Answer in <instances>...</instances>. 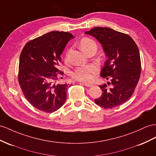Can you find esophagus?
<instances>
[{"instance_id": "1", "label": "esophagus", "mask_w": 156, "mask_h": 156, "mask_svg": "<svg viewBox=\"0 0 156 156\" xmlns=\"http://www.w3.org/2000/svg\"><path fill=\"white\" fill-rule=\"evenodd\" d=\"M80 85H84L87 87H91L93 85L92 84H90V83H86V82H80Z\"/></svg>"}]
</instances>
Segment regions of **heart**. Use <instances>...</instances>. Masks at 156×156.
Returning a JSON list of instances; mask_svg holds the SVG:
<instances>
[{"label":"heart","mask_w":156,"mask_h":156,"mask_svg":"<svg viewBox=\"0 0 156 156\" xmlns=\"http://www.w3.org/2000/svg\"><path fill=\"white\" fill-rule=\"evenodd\" d=\"M80 49L85 52L91 48H96L97 45L94 41L88 37L82 38L79 43ZM97 67L93 65H88L85 66H81L76 68L72 72V77L76 80L89 82L92 80L95 74L97 73Z\"/></svg>","instance_id":"obj_1"}]
</instances>
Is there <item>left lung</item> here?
Instances as JSON below:
<instances>
[{
    "instance_id": "1",
    "label": "left lung",
    "mask_w": 156,
    "mask_h": 156,
    "mask_svg": "<svg viewBox=\"0 0 156 156\" xmlns=\"http://www.w3.org/2000/svg\"><path fill=\"white\" fill-rule=\"evenodd\" d=\"M85 34L100 42L107 57L100 75L110 82L99 86L103 93L95 103L105 109L122 104L133 94L140 76L138 46L129 35L109 27H95Z\"/></svg>"
}]
</instances>
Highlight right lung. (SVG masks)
I'll list each match as a JSON object with an SVG mask.
<instances>
[{
	"instance_id": "obj_1",
	"label": "right lung",
	"mask_w": 156,
	"mask_h": 156,
	"mask_svg": "<svg viewBox=\"0 0 156 156\" xmlns=\"http://www.w3.org/2000/svg\"><path fill=\"white\" fill-rule=\"evenodd\" d=\"M73 35L66 31H51L31 40L20 57L18 82L30 104L46 113L63 105L69 84H55L63 75L58 69L61 55Z\"/></svg>"
}]
</instances>
